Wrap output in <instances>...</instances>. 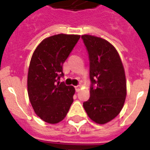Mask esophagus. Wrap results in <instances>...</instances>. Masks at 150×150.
<instances>
[{"instance_id": "obj_1", "label": "esophagus", "mask_w": 150, "mask_h": 150, "mask_svg": "<svg viewBox=\"0 0 150 150\" xmlns=\"http://www.w3.org/2000/svg\"><path fill=\"white\" fill-rule=\"evenodd\" d=\"M75 91L79 92L80 90V86H75Z\"/></svg>"}]
</instances>
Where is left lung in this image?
I'll list each match as a JSON object with an SVG mask.
<instances>
[{"instance_id": "1", "label": "left lung", "mask_w": 150, "mask_h": 150, "mask_svg": "<svg viewBox=\"0 0 150 150\" xmlns=\"http://www.w3.org/2000/svg\"><path fill=\"white\" fill-rule=\"evenodd\" d=\"M89 60L90 97L83 103L88 116L98 124H106L121 112L126 97L123 64L114 46L103 39L82 36Z\"/></svg>"}]
</instances>
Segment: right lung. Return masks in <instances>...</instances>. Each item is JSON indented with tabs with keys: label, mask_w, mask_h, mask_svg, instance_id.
Returning <instances> with one entry per match:
<instances>
[{
	"label": "right lung",
	"mask_w": 150,
	"mask_h": 150,
	"mask_svg": "<svg viewBox=\"0 0 150 150\" xmlns=\"http://www.w3.org/2000/svg\"><path fill=\"white\" fill-rule=\"evenodd\" d=\"M79 35L58 34L43 40L34 51L28 72V94L34 111L43 121L63 120L71 103L75 88L60 82L63 64L79 41Z\"/></svg>",
	"instance_id": "add662e5"
}]
</instances>
